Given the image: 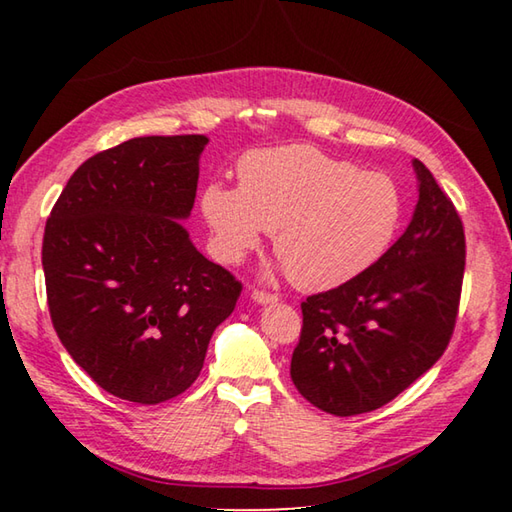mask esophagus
I'll return each instance as SVG.
<instances>
[{"label":"esophagus","mask_w":512,"mask_h":512,"mask_svg":"<svg viewBox=\"0 0 512 512\" xmlns=\"http://www.w3.org/2000/svg\"><path fill=\"white\" fill-rule=\"evenodd\" d=\"M250 298H253V302H257V305H273V302H277L275 293L259 291V289H255L253 293H250Z\"/></svg>","instance_id":"1"}]
</instances>
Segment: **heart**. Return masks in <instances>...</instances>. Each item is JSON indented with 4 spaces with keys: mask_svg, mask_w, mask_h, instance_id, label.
I'll return each instance as SVG.
<instances>
[{
    "mask_svg": "<svg viewBox=\"0 0 512 512\" xmlns=\"http://www.w3.org/2000/svg\"><path fill=\"white\" fill-rule=\"evenodd\" d=\"M201 207L225 264L244 262L273 232L282 268L305 291L366 273L393 244L402 219L391 178L309 144L246 155L239 187H205Z\"/></svg>",
    "mask_w": 512,
    "mask_h": 512,
    "instance_id": "b5f03b06",
    "label": "heart"
}]
</instances>
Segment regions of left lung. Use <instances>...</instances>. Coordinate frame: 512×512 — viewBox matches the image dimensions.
<instances>
[{"label":"left lung","mask_w":512,"mask_h":512,"mask_svg":"<svg viewBox=\"0 0 512 512\" xmlns=\"http://www.w3.org/2000/svg\"><path fill=\"white\" fill-rule=\"evenodd\" d=\"M418 205L404 235L354 280L302 302L291 379L320 411L359 415L395 400L452 339L465 271L454 203L420 160Z\"/></svg>","instance_id":"left-lung-1"}]
</instances>
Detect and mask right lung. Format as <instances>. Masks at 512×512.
<instances>
[{"label": "right lung", "mask_w": 512, "mask_h": 512, "mask_svg": "<svg viewBox=\"0 0 512 512\" xmlns=\"http://www.w3.org/2000/svg\"><path fill=\"white\" fill-rule=\"evenodd\" d=\"M207 142L151 135L92 155L47 219L51 323L72 359L121 400L185 393L235 311L241 282L198 253L183 225Z\"/></svg>", "instance_id": "right-lung-1"}]
</instances>
